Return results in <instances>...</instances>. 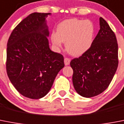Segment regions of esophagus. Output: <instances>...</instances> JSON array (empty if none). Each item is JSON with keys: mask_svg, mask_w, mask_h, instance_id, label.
Segmentation results:
<instances>
[{"mask_svg": "<svg viewBox=\"0 0 124 124\" xmlns=\"http://www.w3.org/2000/svg\"><path fill=\"white\" fill-rule=\"evenodd\" d=\"M70 62V59L69 58H67V57H65L64 59V64H65V65H69Z\"/></svg>", "mask_w": 124, "mask_h": 124, "instance_id": "obj_1", "label": "esophagus"}]
</instances>
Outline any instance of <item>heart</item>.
Returning a JSON list of instances; mask_svg holds the SVG:
<instances>
[{"label":"heart","mask_w":124,"mask_h":124,"mask_svg":"<svg viewBox=\"0 0 124 124\" xmlns=\"http://www.w3.org/2000/svg\"><path fill=\"white\" fill-rule=\"evenodd\" d=\"M95 29L92 22L77 18L66 19L57 26V33L51 34V41L57 48L65 43L66 50L70 55L81 56L91 48Z\"/></svg>","instance_id":"heart-1"}]
</instances>
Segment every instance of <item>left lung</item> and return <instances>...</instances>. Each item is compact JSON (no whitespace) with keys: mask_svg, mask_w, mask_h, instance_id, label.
I'll return each mask as SVG.
<instances>
[{"mask_svg":"<svg viewBox=\"0 0 124 124\" xmlns=\"http://www.w3.org/2000/svg\"><path fill=\"white\" fill-rule=\"evenodd\" d=\"M100 26L91 48L70 63L74 89L83 97H93L103 92L118 67V44L115 33L102 17L100 18Z\"/></svg>","mask_w":124,"mask_h":124,"instance_id":"1","label":"left lung"}]
</instances>
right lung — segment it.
<instances>
[{"mask_svg":"<svg viewBox=\"0 0 124 124\" xmlns=\"http://www.w3.org/2000/svg\"><path fill=\"white\" fill-rule=\"evenodd\" d=\"M50 14H30L13 30L7 41V76L17 91L31 99L46 95L64 67L63 55L50 49L45 19Z\"/></svg>","mask_w":124,"mask_h":124,"instance_id":"obj_1","label":"right lung"}]
</instances>
